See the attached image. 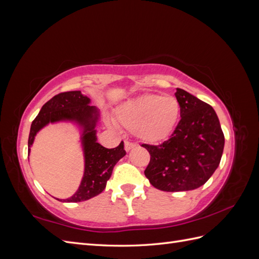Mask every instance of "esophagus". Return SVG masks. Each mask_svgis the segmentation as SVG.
<instances>
[{
	"instance_id": "1",
	"label": "esophagus",
	"mask_w": 259,
	"mask_h": 259,
	"mask_svg": "<svg viewBox=\"0 0 259 259\" xmlns=\"http://www.w3.org/2000/svg\"><path fill=\"white\" fill-rule=\"evenodd\" d=\"M135 146H136L135 143H131L128 140H125V150L126 151H130L131 149H133Z\"/></svg>"
}]
</instances>
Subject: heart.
<instances>
[{
  "label": "heart",
  "instance_id": "1",
  "mask_svg": "<svg viewBox=\"0 0 259 259\" xmlns=\"http://www.w3.org/2000/svg\"><path fill=\"white\" fill-rule=\"evenodd\" d=\"M180 116V105L174 96L145 94L123 103L116 120L123 127L135 131L147 143H160L174 132Z\"/></svg>",
  "mask_w": 259,
  "mask_h": 259
}]
</instances>
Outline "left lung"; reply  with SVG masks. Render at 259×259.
<instances>
[{
  "mask_svg": "<svg viewBox=\"0 0 259 259\" xmlns=\"http://www.w3.org/2000/svg\"><path fill=\"white\" fill-rule=\"evenodd\" d=\"M175 96L182 119L174 132L161 145H142L150 153L146 177L156 189L167 192L204 185L221 163L225 146L213 107L182 89Z\"/></svg>",
  "mask_w": 259,
  "mask_h": 259,
  "instance_id": "obj_1",
  "label": "left lung"
}]
</instances>
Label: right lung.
<instances>
[{
	"label": "right lung",
	"instance_id": "add662e5",
	"mask_svg": "<svg viewBox=\"0 0 259 259\" xmlns=\"http://www.w3.org/2000/svg\"><path fill=\"white\" fill-rule=\"evenodd\" d=\"M90 103L91 99L84 96L80 91L59 93L42 107L40 113L31 124L28 140L29 153L36 133L46 124L74 121L83 127L84 176L77 191L72 197L59 200L61 202H82L103 192L107 182L111 177L114 165L126 154L123 142L112 149H107L97 143L95 126L99 113L95 107L89 105Z\"/></svg>",
	"mask_w": 259,
	"mask_h": 259
}]
</instances>
